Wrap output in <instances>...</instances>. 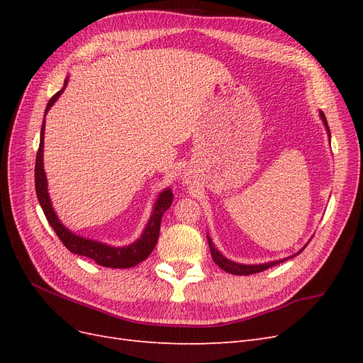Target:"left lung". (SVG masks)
<instances>
[{
	"label": "left lung",
	"instance_id": "1",
	"mask_svg": "<svg viewBox=\"0 0 363 363\" xmlns=\"http://www.w3.org/2000/svg\"><path fill=\"white\" fill-rule=\"evenodd\" d=\"M320 118L323 119V124H324V127L327 130V135H328V140H330V138H332L330 136V128H328L325 115L321 111H320ZM207 242H208V247H211V255H212L216 265L221 268V269H224L225 272H228V274H235V276H250V274H256V272H260V271H265V269H268V268H271L274 265H277V263H281V262L288 260V259H291V257H294L296 255H300V252L306 248V247H303L298 252H296V255L289 256V257H284V259H280V260H272V262H265V263H255V265H247V263H238V262H233V260L227 259L225 256H223L221 252H219V250H216V247L213 245L212 239H211V236H208V235H207Z\"/></svg>",
	"mask_w": 363,
	"mask_h": 363
}]
</instances>
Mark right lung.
Wrapping results in <instances>:
<instances>
[{
	"mask_svg": "<svg viewBox=\"0 0 363 363\" xmlns=\"http://www.w3.org/2000/svg\"><path fill=\"white\" fill-rule=\"evenodd\" d=\"M68 80H69V77L65 79L62 89L48 101L47 108H45V115L48 113L52 104L59 100V96L63 94V91L67 89ZM43 135H45V119H43V123H42L40 144H39V150L36 155V167H35L36 195H38V200H39V204L42 207L43 213H45L50 225L52 227L54 232H56V235L62 240V244L67 247L71 252H74V255L89 257L95 263H98V265L106 267V268H131V267L138 265V263L144 262L151 255V251L155 250V247L157 244L162 216L172 204L174 195L171 192V188H167L159 194L157 200L155 203V207H152L151 216L144 228V232H142L140 238L136 239L135 242H131L124 247H113V245H107L104 242H98V240H95V239H87V238L75 235L71 232L69 228H67L62 224L57 213L54 212V208H52V203H51L50 194H48L47 175H45V169H43Z\"/></svg>",
	"mask_w": 363,
	"mask_h": 363,
	"instance_id": "right-lung-1",
	"label": "right lung"
}]
</instances>
